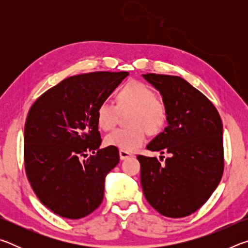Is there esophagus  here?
Returning <instances> with one entry per match:
<instances>
[{
    "label": "esophagus",
    "mask_w": 248,
    "mask_h": 248,
    "mask_svg": "<svg viewBox=\"0 0 248 248\" xmlns=\"http://www.w3.org/2000/svg\"><path fill=\"white\" fill-rule=\"evenodd\" d=\"M119 156H120V159H125V158H128V157H131L132 154H130L129 152H125V151L120 150L119 151Z\"/></svg>",
    "instance_id": "34e87169"
}]
</instances>
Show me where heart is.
I'll use <instances>...</instances> for the list:
<instances>
[{
  "mask_svg": "<svg viewBox=\"0 0 248 248\" xmlns=\"http://www.w3.org/2000/svg\"><path fill=\"white\" fill-rule=\"evenodd\" d=\"M117 106L109 102L99 104L96 110L97 124L103 130H110L118 123L119 112L131 111L128 124L131 128L117 129L107 134L105 143L108 146L133 152L144 144L146 131L157 133L166 120L165 105L155 97L150 86L138 81L125 84L117 94Z\"/></svg>",
  "mask_w": 248,
  "mask_h": 248,
  "instance_id": "obj_1",
  "label": "heart"
}]
</instances>
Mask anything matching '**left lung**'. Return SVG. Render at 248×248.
<instances>
[{
    "label": "left lung",
    "mask_w": 248,
    "mask_h": 248,
    "mask_svg": "<svg viewBox=\"0 0 248 248\" xmlns=\"http://www.w3.org/2000/svg\"><path fill=\"white\" fill-rule=\"evenodd\" d=\"M163 98L167 127L146 149L170 157L138 155L148 202L169 217H187L204 204L223 174V125L205 96L179 77L142 74Z\"/></svg>",
    "instance_id": "1"
}]
</instances>
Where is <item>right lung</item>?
I'll return each mask as SVG.
<instances>
[{"instance_id": "add662e5", "label": "right lung", "mask_w": 248, "mask_h": 248, "mask_svg": "<svg viewBox=\"0 0 248 248\" xmlns=\"http://www.w3.org/2000/svg\"><path fill=\"white\" fill-rule=\"evenodd\" d=\"M128 75H74L31 107L25 124V170L41 203L56 215L81 219L102 203L105 177L119 163V151L99 149L96 110ZM87 152L94 155L82 160Z\"/></svg>"}]
</instances>
